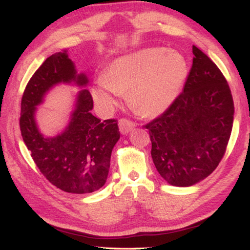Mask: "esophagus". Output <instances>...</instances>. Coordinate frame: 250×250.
<instances>
[{"mask_svg": "<svg viewBox=\"0 0 250 250\" xmlns=\"http://www.w3.org/2000/svg\"><path fill=\"white\" fill-rule=\"evenodd\" d=\"M118 127H120V132L122 134H127L135 127V123L127 120V118H122L118 122Z\"/></svg>", "mask_w": 250, "mask_h": 250, "instance_id": "esophagus-1", "label": "esophagus"}]
</instances>
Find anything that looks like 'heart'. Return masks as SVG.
<instances>
[{"instance_id": "1", "label": "heart", "mask_w": 250, "mask_h": 250, "mask_svg": "<svg viewBox=\"0 0 250 250\" xmlns=\"http://www.w3.org/2000/svg\"><path fill=\"white\" fill-rule=\"evenodd\" d=\"M188 73V62L180 52L146 48L112 61L92 92L99 106L109 111L128 90V103L143 115L155 116L177 100Z\"/></svg>"}]
</instances>
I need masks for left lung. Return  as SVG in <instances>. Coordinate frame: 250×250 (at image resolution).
<instances>
[{"mask_svg": "<svg viewBox=\"0 0 250 250\" xmlns=\"http://www.w3.org/2000/svg\"><path fill=\"white\" fill-rule=\"evenodd\" d=\"M193 63L182 93L159 117L148 123L151 157L169 185L190 187L216 169L226 151L234 102L217 65L192 47Z\"/></svg>", "mask_w": 250, "mask_h": 250, "instance_id": "1", "label": "left lung"}]
</instances>
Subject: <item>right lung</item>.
Masks as SVG:
<instances>
[{
  "instance_id": "right-lung-1",
  "label": "right lung",
  "mask_w": 250,
  "mask_h": 250,
  "mask_svg": "<svg viewBox=\"0 0 250 250\" xmlns=\"http://www.w3.org/2000/svg\"><path fill=\"white\" fill-rule=\"evenodd\" d=\"M59 83L86 86L84 73H77L67 50L43 61L25 87L21 103L20 127L35 164L51 185L68 193H91L106 182L109 160L120 139L116 120L101 122L92 115L93 99L89 90L77 95L76 106L67 127L55 137L39 132L35 112L43 96Z\"/></svg>"
}]
</instances>
